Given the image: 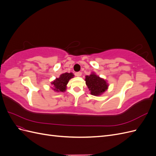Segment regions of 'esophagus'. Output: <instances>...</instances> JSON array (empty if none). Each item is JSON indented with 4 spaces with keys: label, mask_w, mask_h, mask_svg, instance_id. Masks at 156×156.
I'll list each match as a JSON object with an SVG mask.
<instances>
[{
    "label": "esophagus",
    "mask_w": 156,
    "mask_h": 156,
    "mask_svg": "<svg viewBox=\"0 0 156 156\" xmlns=\"http://www.w3.org/2000/svg\"><path fill=\"white\" fill-rule=\"evenodd\" d=\"M75 75H76L77 77H80V76H81V75H82V73L81 72H76L75 73Z\"/></svg>",
    "instance_id": "obj_1"
}]
</instances>
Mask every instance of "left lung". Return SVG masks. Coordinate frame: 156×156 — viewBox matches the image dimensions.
Instances as JSON below:
<instances>
[{
  "label": "left lung",
  "instance_id": "8db88e82",
  "mask_svg": "<svg viewBox=\"0 0 156 156\" xmlns=\"http://www.w3.org/2000/svg\"><path fill=\"white\" fill-rule=\"evenodd\" d=\"M86 84L90 94L93 96H100L108 88V83L95 73H92L90 75H87L85 78Z\"/></svg>",
  "mask_w": 156,
  "mask_h": 156
}]
</instances>
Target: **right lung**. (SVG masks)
<instances>
[{
  "instance_id": "add662e5",
  "label": "right lung",
  "mask_w": 156,
  "mask_h": 156,
  "mask_svg": "<svg viewBox=\"0 0 156 156\" xmlns=\"http://www.w3.org/2000/svg\"><path fill=\"white\" fill-rule=\"evenodd\" d=\"M73 77L74 75L72 73H64L61 74L58 78H56L55 81L51 83V84L53 86V88H52L57 92H65L69 80Z\"/></svg>"
}]
</instances>
